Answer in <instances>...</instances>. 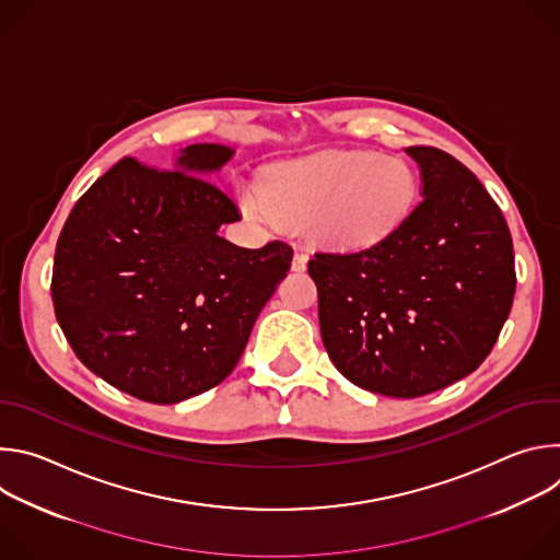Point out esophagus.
<instances>
[{"instance_id": "obj_1", "label": "esophagus", "mask_w": 560, "mask_h": 560, "mask_svg": "<svg viewBox=\"0 0 560 560\" xmlns=\"http://www.w3.org/2000/svg\"><path fill=\"white\" fill-rule=\"evenodd\" d=\"M305 268H307V255H305V253H294L292 270H294V272H303Z\"/></svg>"}]
</instances>
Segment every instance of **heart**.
I'll use <instances>...</instances> for the list:
<instances>
[{
  "mask_svg": "<svg viewBox=\"0 0 560 560\" xmlns=\"http://www.w3.org/2000/svg\"><path fill=\"white\" fill-rule=\"evenodd\" d=\"M417 177L396 156L326 152L275 166L264 184L238 186V206L264 223L307 228L341 253H368L404 228Z\"/></svg>",
  "mask_w": 560,
  "mask_h": 560,
  "instance_id": "b5f03b06",
  "label": "heart"
}]
</instances>
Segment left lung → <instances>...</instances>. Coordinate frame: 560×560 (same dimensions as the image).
Here are the masks:
<instances>
[{"label": "left lung", "instance_id": "8db88e82", "mask_svg": "<svg viewBox=\"0 0 560 560\" xmlns=\"http://www.w3.org/2000/svg\"><path fill=\"white\" fill-rule=\"evenodd\" d=\"M406 152L423 199L404 228L374 250L316 253L307 264L332 363L394 398L436 392L481 365L516 290L512 234L483 184L439 148Z\"/></svg>", "mask_w": 560, "mask_h": 560}]
</instances>
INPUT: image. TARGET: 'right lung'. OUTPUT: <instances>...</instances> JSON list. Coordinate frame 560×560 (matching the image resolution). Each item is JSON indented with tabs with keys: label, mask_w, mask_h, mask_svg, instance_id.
I'll return each mask as SVG.
<instances>
[{
	"label": "right lung",
	"mask_w": 560,
	"mask_h": 560,
	"mask_svg": "<svg viewBox=\"0 0 560 560\" xmlns=\"http://www.w3.org/2000/svg\"><path fill=\"white\" fill-rule=\"evenodd\" d=\"M234 150L195 143L173 171L121 159L72 208L52 266V305L77 359L141 401L171 406L219 385L292 264L270 242L219 236L238 221L208 175Z\"/></svg>",
	"instance_id": "1"
}]
</instances>
